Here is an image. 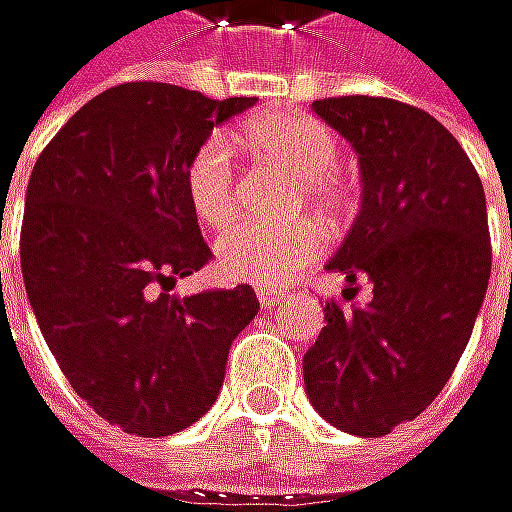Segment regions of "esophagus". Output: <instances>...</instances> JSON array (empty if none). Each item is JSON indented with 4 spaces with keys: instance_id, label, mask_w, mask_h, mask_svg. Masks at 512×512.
I'll list each match as a JSON object with an SVG mask.
<instances>
[{
    "instance_id": "esophagus-1",
    "label": "esophagus",
    "mask_w": 512,
    "mask_h": 512,
    "mask_svg": "<svg viewBox=\"0 0 512 512\" xmlns=\"http://www.w3.org/2000/svg\"><path fill=\"white\" fill-rule=\"evenodd\" d=\"M285 291H273V288H258V300H261V309H267V312H273L276 306H282L285 303Z\"/></svg>"
}]
</instances>
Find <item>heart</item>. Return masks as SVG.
Instances as JSON below:
<instances>
[{"label":"heart","mask_w":512,"mask_h":512,"mask_svg":"<svg viewBox=\"0 0 512 512\" xmlns=\"http://www.w3.org/2000/svg\"><path fill=\"white\" fill-rule=\"evenodd\" d=\"M242 137L273 164L303 176L306 194L324 209L339 206V140L309 113H267L245 125ZM185 197L206 227H227L236 215V170L227 134H209L185 164ZM324 230L303 218L282 227L242 224L215 245V264L227 282L276 288L291 282L324 251Z\"/></svg>","instance_id":"obj_1"}]
</instances>
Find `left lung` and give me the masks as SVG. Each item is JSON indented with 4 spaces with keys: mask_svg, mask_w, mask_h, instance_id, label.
I'll use <instances>...</instances> for the list:
<instances>
[{
    "mask_svg": "<svg viewBox=\"0 0 512 512\" xmlns=\"http://www.w3.org/2000/svg\"><path fill=\"white\" fill-rule=\"evenodd\" d=\"M312 110L354 146L363 182L327 270L345 276L348 303L357 279L372 300L327 303L303 381L327 423L381 438L435 402L471 339L492 273L486 194L459 140L420 107L342 95Z\"/></svg>",
    "mask_w": 512,
    "mask_h": 512,
    "instance_id": "1",
    "label": "left lung"
}]
</instances>
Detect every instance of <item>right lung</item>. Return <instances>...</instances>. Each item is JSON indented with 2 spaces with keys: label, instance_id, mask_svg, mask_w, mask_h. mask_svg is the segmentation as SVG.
Returning <instances> with one entry per match:
<instances>
[{
  "label": "right lung",
  "instance_id": "1",
  "mask_svg": "<svg viewBox=\"0 0 512 512\" xmlns=\"http://www.w3.org/2000/svg\"><path fill=\"white\" fill-rule=\"evenodd\" d=\"M251 104L122 83L86 101L32 167L20 230L29 306L74 393L131 435L197 423L218 399L233 339L261 309L248 285L170 294L212 258L185 164Z\"/></svg>",
  "mask_w": 512,
  "mask_h": 512
}]
</instances>
